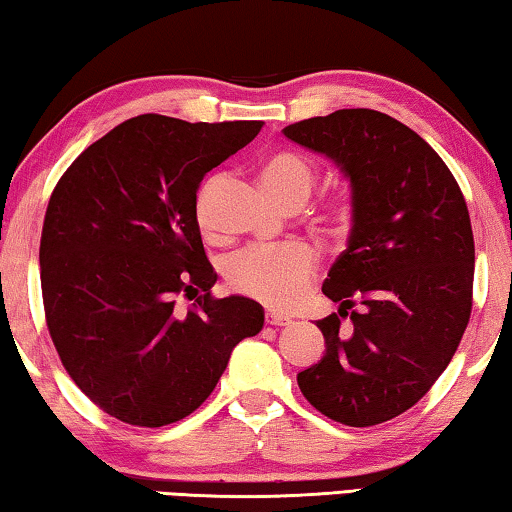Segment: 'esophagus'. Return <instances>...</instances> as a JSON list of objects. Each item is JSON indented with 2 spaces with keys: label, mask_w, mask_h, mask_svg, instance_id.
Returning <instances> with one entry per match:
<instances>
[{
  "label": "esophagus",
  "mask_w": 512,
  "mask_h": 512,
  "mask_svg": "<svg viewBox=\"0 0 512 512\" xmlns=\"http://www.w3.org/2000/svg\"><path fill=\"white\" fill-rule=\"evenodd\" d=\"M265 322H267V325H272V327H283V325H288L290 318L283 316V313L267 311V313H265Z\"/></svg>",
  "instance_id": "34e87169"
}]
</instances>
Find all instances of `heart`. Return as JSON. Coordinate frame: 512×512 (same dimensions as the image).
I'll list each match as a JSON object with an SVG mask.
<instances>
[{"label": "heart", "mask_w": 512, "mask_h": 512, "mask_svg": "<svg viewBox=\"0 0 512 512\" xmlns=\"http://www.w3.org/2000/svg\"><path fill=\"white\" fill-rule=\"evenodd\" d=\"M261 174L267 187L288 206H302L318 180V169L304 153L281 148L263 157ZM224 187V174H212L194 194V222L206 238H215L217 199ZM357 201L350 190L334 192L322 206V219L334 229H348L355 222ZM318 251L304 240L277 247H249L231 256L224 267L226 283L235 293L251 297L274 309L293 306L316 274Z\"/></svg>", "instance_id": "b5f03b06"}]
</instances>
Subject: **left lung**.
Wrapping results in <instances>:
<instances>
[{
  "instance_id": "left-lung-1",
  "label": "left lung",
  "mask_w": 512,
  "mask_h": 512,
  "mask_svg": "<svg viewBox=\"0 0 512 512\" xmlns=\"http://www.w3.org/2000/svg\"><path fill=\"white\" fill-rule=\"evenodd\" d=\"M283 135L332 157L357 201L348 249L322 283L341 309L316 322L325 355L297 384L332 421L377 426L426 396L465 334L474 293L467 201L435 148L375 109L313 116Z\"/></svg>"
}]
</instances>
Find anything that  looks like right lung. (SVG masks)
<instances>
[{"mask_svg": "<svg viewBox=\"0 0 512 512\" xmlns=\"http://www.w3.org/2000/svg\"><path fill=\"white\" fill-rule=\"evenodd\" d=\"M261 128L141 114L54 187L38 251L47 332L66 373L114 419L160 428L190 416L235 345L263 329L258 302L212 297L217 274L194 222L203 176Z\"/></svg>", "mask_w": 512, "mask_h": 512, "instance_id": "add662e5", "label": "right lung"}]
</instances>
